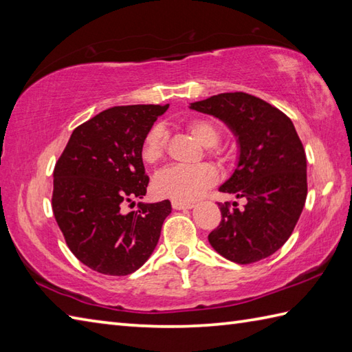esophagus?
<instances>
[{"label": "esophagus", "instance_id": "34e87169", "mask_svg": "<svg viewBox=\"0 0 352 352\" xmlns=\"http://www.w3.org/2000/svg\"><path fill=\"white\" fill-rule=\"evenodd\" d=\"M172 208H175V210H188V208H192L193 204L192 203H184V201H177V199H172Z\"/></svg>", "mask_w": 352, "mask_h": 352}]
</instances>
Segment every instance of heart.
Returning <instances> with one entry per match:
<instances>
[{
  "label": "heart",
  "mask_w": 352,
  "mask_h": 352,
  "mask_svg": "<svg viewBox=\"0 0 352 352\" xmlns=\"http://www.w3.org/2000/svg\"><path fill=\"white\" fill-rule=\"evenodd\" d=\"M184 126L201 145L207 148L214 146L213 148L208 149V151H210L216 160L221 163L226 160L227 155L223 153V149L214 148V145L221 139V130L213 121L204 118H195L189 119L184 124ZM166 130L162 125L151 126L146 131L144 139H142L140 159L146 164L159 163L160 160H163L164 154H166ZM216 182H218V172L210 164L201 163L195 164V166H169L160 170L154 178L153 188L157 195L162 198H170L189 203V201L199 198Z\"/></svg>",
  "instance_id": "heart-1"
}]
</instances>
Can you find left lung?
<instances>
[{
    "label": "left lung",
    "instance_id": "1",
    "mask_svg": "<svg viewBox=\"0 0 352 352\" xmlns=\"http://www.w3.org/2000/svg\"><path fill=\"white\" fill-rule=\"evenodd\" d=\"M228 125L239 144V162L219 190L248 203H219L222 219L208 242L239 265L272 256L294 231L307 198V159L290 119L245 92L213 95L190 104Z\"/></svg>",
    "mask_w": 352,
    "mask_h": 352
}]
</instances>
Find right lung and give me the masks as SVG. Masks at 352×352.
Instances as JSON below:
<instances>
[{
  "label": "right lung",
  "instance_id": "1",
  "mask_svg": "<svg viewBox=\"0 0 352 352\" xmlns=\"http://www.w3.org/2000/svg\"><path fill=\"white\" fill-rule=\"evenodd\" d=\"M166 106L136 104L101 111L72 131L54 168L52 212L74 256L104 275H129L159 242L168 199L124 206L144 198L149 178L142 139Z\"/></svg>",
  "mask_w": 352,
  "mask_h": 352
}]
</instances>
